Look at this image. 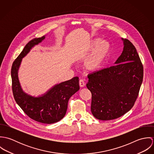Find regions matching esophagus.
Returning <instances> with one entry per match:
<instances>
[{
	"label": "esophagus",
	"instance_id": "1",
	"mask_svg": "<svg viewBox=\"0 0 154 154\" xmlns=\"http://www.w3.org/2000/svg\"><path fill=\"white\" fill-rule=\"evenodd\" d=\"M79 86H80L81 87H84L85 86V82H84V81L83 79H81L79 80Z\"/></svg>",
	"mask_w": 154,
	"mask_h": 154
}]
</instances>
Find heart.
<instances>
[{"mask_svg":"<svg viewBox=\"0 0 154 154\" xmlns=\"http://www.w3.org/2000/svg\"><path fill=\"white\" fill-rule=\"evenodd\" d=\"M110 49V44L106 42H102L99 38L91 40L88 44L87 51L92 53L84 62L85 68L89 70L98 69L106 60Z\"/></svg>","mask_w":154,"mask_h":154,"instance_id":"1","label":"heart"}]
</instances>
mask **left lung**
<instances>
[{"label": "left lung", "instance_id": "8db88e82", "mask_svg": "<svg viewBox=\"0 0 154 154\" xmlns=\"http://www.w3.org/2000/svg\"><path fill=\"white\" fill-rule=\"evenodd\" d=\"M124 48L114 66L89 74L91 110L101 120L117 119L133 107L143 81V67L135 47L123 39Z\"/></svg>", "mask_w": 154, "mask_h": 154}]
</instances>
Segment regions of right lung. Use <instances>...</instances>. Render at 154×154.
Wrapping results in <instances>:
<instances>
[{
  "instance_id": "add662e5",
  "label": "right lung",
  "mask_w": 154,
  "mask_h": 154,
  "mask_svg": "<svg viewBox=\"0 0 154 154\" xmlns=\"http://www.w3.org/2000/svg\"><path fill=\"white\" fill-rule=\"evenodd\" d=\"M45 36H43L29 41L13 62L12 89L15 101L29 118L40 123L52 124L60 121L66 114L69 98L79 89V78L76 76L55 85L42 97H34L23 92L18 78L22 59L33 46L42 42Z\"/></svg>"
}]
</instances>
